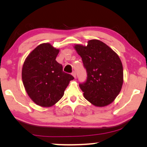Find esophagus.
Returning a JSON list of instances; mask_svg holds the SVG:
<instances>
[{
	"mask_svg": "<svg viewBox=\"0 0 147 147\" xmlns=\"http://www.w3.org/2000/svg\"><path fill=\"white\" fill-rule=\"evenodd\" d=\"M71 74H72V76H73L74 78H76V71H74L72 72V73H71Z\"/></svg>",
	"mask_w": 147,
	"mask_h": 147,
	"instance_id": "34e87169",
	"label": "esophagus"
}]
</instances>
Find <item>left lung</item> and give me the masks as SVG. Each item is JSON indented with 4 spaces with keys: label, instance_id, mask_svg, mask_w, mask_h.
<instances>
[{
    "label": "left lung",
    "instance_id": "8db88e82",
    "mask_svg": "<svg viewBox=\"0 0 147 147\" xmlns=\"http://www.w3.org/2000/svg\"><path fill=\"white\" fill-rule=\"evenodd\" d=\"M87 78L79 86L84 96L96 106L112 103L121 90L123 67L119 57L107 45L99 40L88 41L87 46L76 45Z\"/></svg>",
    "mask_w": 147,
    "mask_h": 147
}]
</instances>
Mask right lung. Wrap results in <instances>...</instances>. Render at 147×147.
Returning a JSON list of instances; mask_svg holds the SVG:
<instances>
[{
  "mask_svg": "<svg viewBox=\"0 0 147 147\" xmlns=\"http://www.w3.org/2000/svg\"><path fill=\"white\" fill-rule=\"evenodd\" d=\"M59 49L49 43L38 45L26 58L22 80L28 95L38 105L49 107L57 102L74 78L56 61Z\"/></svg>",
  "mask_w": 147,
  "mask_h": 147,
  "instance_id": "obj_1",
  "label": "right lung"
}]
</instances>
